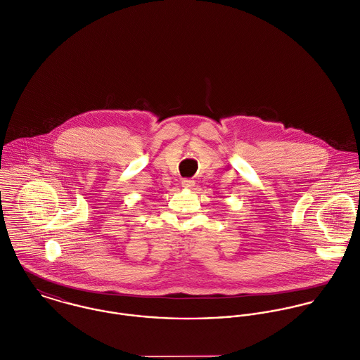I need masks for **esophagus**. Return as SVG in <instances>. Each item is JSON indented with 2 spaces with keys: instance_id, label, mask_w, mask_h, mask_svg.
<instances>
[{
  "instance_id": "34e87169",
  "label": "esophagus",
  "mask_w": 360,
  "mask_h": 360,
  "mask_svg": "<svg viewBox=\"0 0 360 360\" xmlns=\"http://www.w3.org/2000/svg\"><path fill=\"white\" fill-rule=\"evenodd\" d=\"M182 186H184L185 189H193L195 181H193V179H184V181H182Z\"/></svg>"
}]
</instances>
